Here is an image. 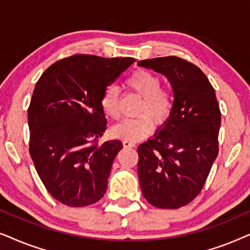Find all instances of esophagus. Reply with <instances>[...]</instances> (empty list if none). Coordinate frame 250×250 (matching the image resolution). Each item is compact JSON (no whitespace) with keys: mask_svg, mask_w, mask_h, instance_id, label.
Masks as SVG:
<instances>
[{"mask_svg":"<svg viewBox=\"0 0 250 250\" xmlns=\"http://www.w3.org/2000/svg\"><path fill=\"white\" fill-rule=\"evenodd\" d=\"M123 146H124V148H133L135 145L133 142H129V141H123Z\"/></svg>","mask_w":250,"mask_h":250,"instance_id":"1","label":"esophagus"}]
</instances>
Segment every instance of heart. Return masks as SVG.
Here are the masks:
<instances>
[{
	"label": "heart",
	"instance_id": "obj_1",
	"mask_svg": "<svg viewBox=\"0 0 250 250\" xmlns=\"http://www.w3.org/2000/svg\"><path fill=\"white\" fill-rule=\"evenodd\" d=\"M129 90L141 98L138 107L136 118H128L115 125L111 129L112 135L124 141L136 142L145 139L152 132L153 123L162 126L172 114L173 101L169 91L162 87V78L152 71L138 69L126 80ZM121 92L115 85H109L102 92L100 105L107 117L118 119L121 116L119 109Z\"/></svg>",
	"mask_w": 250,
	"mask_h": 250
}]
</instances>
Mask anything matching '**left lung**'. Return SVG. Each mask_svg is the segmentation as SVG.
Returning a JSON list of instances; mask_svg holds the SVG:
<instances>
[{
	"label": "left lung",
	"instance_id": "1",
	"mask_svg": "<svg viewBox=\"0 0 250 250\" xmlns=\"http://www.w3.org/2000/svg\"><path fill=\"white\" fill-rule=\"evenodd\" d=\"M139 66L165 75L174 93L169 118L138 148L140 186L152 206L176 209L200 193L218 155L220 105L206 75L189 61L169 56Z\"/></svg>",
	"mask_w": 250,
	"mask_h": 250
}]
</instances>
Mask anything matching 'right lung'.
I'll list each match as a JSON object with an SVG mask.
<instances>
[{
	"label": "right lung",
	"mask_w": 250,
	"mask_h": 250,
	"mask_svg": "<svg viewBox=\"0 0 250 250\" xmlns=\"http://www.w3.org/2000/svg\"><path fill=\"white\" fill-rule=\"evenodd\" d=\"M74 54L47 68L28 107L29 153L44 187L70 207L97 203L107 191L119 140L99 145L107 129L102 92L134 62Z\"/></svg>",
	"instance_id": "right-lung-1"
}]
</instances>
